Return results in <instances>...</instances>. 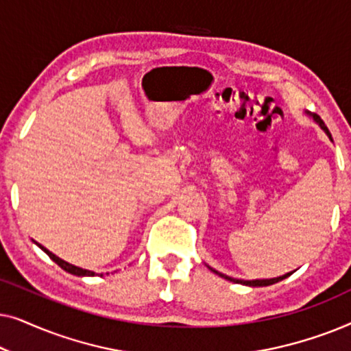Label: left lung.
<instances>
[{
  "instance_id": "1",
  "label": "left lung",
  "mask_w": 351,
  "mask_h": 351,
  "mask_svg": "<svg viewBox=\"0 0 351 351\" xmlns=\"http://www.w3.org/2000/svg\"><path fill=\"white\" fill-rule=\"evenodd\" d=\"M311 118L315 119V123L318 124V126L323 129V131L326 132V136H328L330 141H332V137H330V132L328 131V128H326V124L323 123V119H321L318 114H311ZM208 268L210 271H214L215 275H219V276H222L223 280H228V281H232V282H237V285H244V286H251V287H261V286H271V285H275V282H280V281H282V280H286L287 276H291L292 273L294 271H291V273H286V275H282V276H278V278H270V280H238V278H232V276H227V275H223V273H220V271H217V270H214V268H210L209 265H208Z\"/></svg>"
}]
</instances>
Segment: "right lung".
I'll return each instance as SVG.
<instances>
[{
  "mask_svg": "<svg viewBox=\"0 0 351 351\" xmlns=\"http://www.w3.org/2000/svg\"><path fill=\"white\" fill-rule=\"evenodd\" d=\"M33 243L36 244V246H40V249H43V251H45L47 256H49L52 261H54L57 265H59L60 268H64L65 271H69V273H71V275H75V276H95V273L94 271H90V270H84V268H80V267H76V265H71V263H69V262H65V261H62L60 257H57L56 254H52L51 251H47V249L45 247V246H41L40 243H36L35 239H33ZM102 276V275H100Z\"/></svg>",
  "mask_w": 351,
  "mask_h": 351,
  "instance_id": "obj_1",
  "label": "right lung"
}]
</instances>
